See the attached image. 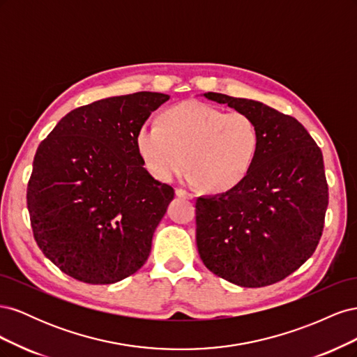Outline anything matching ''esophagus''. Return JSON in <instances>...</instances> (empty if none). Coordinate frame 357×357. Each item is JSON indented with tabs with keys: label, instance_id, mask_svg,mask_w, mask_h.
<instances>
[{
	"label": "esophagus",
	"instance_id": "obj_1",
	"mask_svg": "<svg viewBox=\"0 0 357 357\" xmlns=\"http://www.w3.org/2000/svg\"><path fill=\"white\" fill-rule=\"evenodd\" d=\"M176 195L178 197V198H185V199H192L193 198V195L190 192H186L185 189H176Z\"/></svg>",
	"mask_w": 357,
	"mask_h": 357
}]
</instances>
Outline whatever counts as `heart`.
Segmentation results:
<instances>
[{
	"mask_svg": "<svg viewBox=\"0 0 357 357\" xmlns=\"http://www.w3.org/2000/svg\"><path fill=\"white\" fill-rule=\"evenodd\" d=\"M259 147L253 119L241 112L225 113L189 101L171 109L159 122L137 132V149L150 174L169 181L190 167L188 180L214 192L235 188L252 169Z\"/></svg>",
	"mask_w": 357,
	"mask_h": 357,
	"instance_id": "b5f03b06",
	"label": "heart"
}]
</instances>
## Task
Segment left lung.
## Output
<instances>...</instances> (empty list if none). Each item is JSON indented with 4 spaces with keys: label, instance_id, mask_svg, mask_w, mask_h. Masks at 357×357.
I'll return each mask as SVG.
<instances>
[{
    "label": "left lung",
    "instance_id": "left-lung-1",
    "mask_svg": "<svg viewBox=\"0 0 357 357\" xmlns=\"http://www.w3.org/2000/svg\"><path fill=\"white\" fill-rule=\"evenodd\" d=\"M250 116L259 147L245 178L197 199V245L210 271L241 287L286 278L314 253L328 208L323 155L295 117L264 102L207 92Z\"/></svg>",
    "mask_w": 357,
    "mask_h": 357
}]
</instances>
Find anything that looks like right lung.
<instances>
[{
  "label": "right lung",
  "mask_w": 357,
  "mask_h": 357,
  "mask_svg": "<svg viewBox=\"0 0 357 357\" xmlns=\"http://www.w3.org/2000/svg\"><path fill=\"white\" fill-rule=\"evenodd\" d=\"M169 96L137 92L79 107L37 149L26 204L34 238L62 273L112 284L137 273L174 189L144 168L137 132Z\"/></svg>",
  "instance_id": "obj_1"
}]
</instances>
